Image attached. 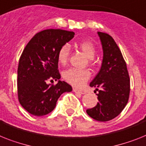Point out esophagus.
Wrapping results in <instances>:
<instances>
[{"label":"esophagus","instance_id":"obj_1","mask_svg":"<svg viewBox=\"0 0 146 146\" xmlns=\"http://www.w3.org/2000/svg\"><path fill=\"white\" fill-rule=\"evenodd\" d=\"M73 91L76 93H80L82 95H84V94H86V92L85 91H82V90H79L78 89H76V88H73Z\"/></svg>","mask_w":146,"mask_h":146}]
</instances>
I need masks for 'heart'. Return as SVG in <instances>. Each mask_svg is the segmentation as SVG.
Returning a JSON list of instances; mask_svg holds the SVG:
<instances>
[{
	"label": "heart",
	"mask_w": 146,
	"mask_h": 146,
	"mask_svg": "<svg viewBox=\"0 0 146 146\" xmlns=\"http://www.w3.org/2000/svg\"><path fill=\"white\" fill-rule=\"evenodd\" d=\"M77 45L80 50L86 54L89 59H93L96 54L95 44L90 40H81L77 42ZM70 49L68 44H63L57 52V60L61 65H65L68 60ZM62 77L66 82L72 84V86L80 87L85 84L90 78V73L87 70L68 68L62 74Z\"/></svg>",
	"instance_id": "1"
}]
</instances>
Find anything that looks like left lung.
Segmentation results:
<instances>
[{
  "label": "left lung",
  "mask_w": 146,
  "mask_h": 146,
  "mask_svg": "<svg viewBox=\"0 0 146 146\" xmlns=\"http://www.w3.org/2000/svg\"><path fill=\"white\" fill-rule=\"evenodd\" d=\"M103 48L102 68L90 83V86L102 87L98 103L86 113L97 121H107L121 113L130 96V78L126 62L114 39L105 33L98 32Z\"/></svg>",
  "instance_id": "left-lung-1"
}]
</instances>
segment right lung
I'll use <instances>...</instances> for the list:
<instances>
[{
	"instance_id": "1",
	"label": "right lung",
	"mask_w": 146,
	"mask_h": 146,
	"mask_svg": "<svg viewBox=\"0 0 146 146\" xmlns=\"http://www.w3.org/2000/svg\"><path fill=\"white\" fill-rule=\"evenodd\" d=\"M74 35L60 29L44 30L37 33L23 50L18 66V98L23 108L32 115L50 113L61 94L72 90L66 82L59 80L57 52ZM57 80L56 84H48Z\"/></svg>"
}]
</instances>
